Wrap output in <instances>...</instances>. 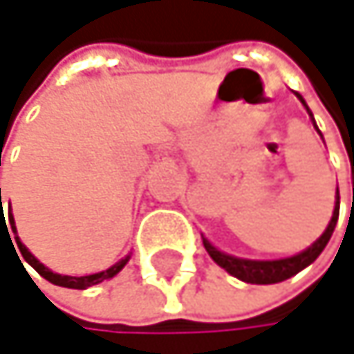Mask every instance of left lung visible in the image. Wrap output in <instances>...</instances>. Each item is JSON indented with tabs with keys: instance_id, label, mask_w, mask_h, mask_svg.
Here are the masks:
<instances>
[{
	"instance_id": "1",
	"label": "left lung",
	"mask_w": 354,
	"mask_h": 354,
	"mask_svg": "<svg viewBox=\"0 0 354 354\" xmlns=\"http://www.w3.org/2000/svg\"><path fill=\"white\" fill-rule=\"evenodd\" d=\"M298 96V100L306 106L304 98L294 92ZM308 111V106H306ZM308 115L313 117V113L308 111ZM313 125L315 130L319 132L317 123L313 119ZM321 134V132H319ZM323 138V136H321ZM338 214H340V195H336V205H334V214H332V220L327 224V229L323 231V235L313 243L308 245L304 252L296 254V256H290V258H279V260H248V258H237V256H231L226 252H220L216 245H212L205 237H203V245L207 250V254L212 256V260L222 266L229 274L237 277V279L245 281V283H256V286H270V283H279V281H286L290 277H294L296 272H300L302 268H306L308 264H313L319 254L325 250L327 241H330L334 229H336V222H338Z\"/></svg>"
}]
</instances>
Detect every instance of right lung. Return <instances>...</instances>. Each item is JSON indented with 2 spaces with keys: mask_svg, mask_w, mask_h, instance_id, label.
Returning <instances> with one entry per match:
<instances>
[{
  "mask_svg": "<svg viewBox=\"0 0 354 354\" xmlns=\"http://www.w3.org/2000/svg\"><path fill=\"white\" fill-rule=\"evenodd\" d=\"M0 207H1V191H0ZM3 209V207H1ZM3 222V220H1ZM10 224H12V231L16 233V224H14V216L10 214ZM16 243H18V250H20V254H22V258L27 260L44 279H48L50 283H54V286H60V288H71V290H86V288H92V286H96V283H102V281H106V279H113V277L128 264V260H130V254L125 256V258H121L119 262H115L111 268H106V270H100V272H94V274H84V277H68V274H58V272H54V270H50L46 264H41L29 250H27V245H24L18 237H16Z\"/></svg>",
  "mask_w": 354,
  "mask_h": 354,
  "instance_id": "right-lung-1",
  "label": "right lung"
}]
</instances>
